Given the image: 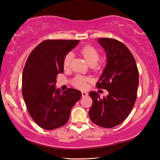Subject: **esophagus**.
Masks as SVG:
<instances>
[{
  "mask_svg": "<svg viewBox=\"0 0 160 160\" xmlns=\"http://www.w3.org/2000/svg\"><path fill=\"white\" fill-rule=\"evenodd\" d=\"M88 93L87 92H82V97H86V96H88Z\"/></svg>",
  "mask_w": 160,
  "mask_h": 160,
  "instance_id": "obj_1",
  "label": "esophagus"
}]
</instances>
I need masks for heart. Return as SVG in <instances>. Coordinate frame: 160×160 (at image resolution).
<instances>
[{"mask_svg":"<svg viewBox=\"0 0 160 160\" xmlns=\"http://www.w3.org/2000/svg\"><path fill=\"white\" fill-rule=\"evenodd\" d=\"M80 53L85 59L89 65H96L99 59V53L95 48L90 45H85L80 48ZM72 55L71 53H68L64 56L63 66L64 68H67L70 66ZM90 81V78L83 75H78L72 80V85L78 89H85L88 85V82Z\"/></svg>","mask_w":160,"mask_h":160,"instance_id":"obj_1","label":"heart"}]
</instances>
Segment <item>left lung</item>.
Instances as JSON below:
<instances>
[{
  "instance_id": "left-lung-1",
  "label": "left lung",
  "mask_w": 160,
  "mask_h": 160,
  "mask_svg": "<svg viewBox=\"0 0 160 160\" xmlns=\"http://www.w3.org/2000/svg\"><path fill=\"white\" fill-rule=\"evenodd\" d=\"M98 42L106 51L107 63L96 86L109 94L100 98L96 92L89 93L92 99L89 116L96 125L113 128L128 117L134 106L138 70L133 56L122 42L112 38H99Z\"/></svg>"
}]
</instances>
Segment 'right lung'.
I'll return each instance as SVG.
<instances>
[{
  "instance_id": "obj_1",
  "label": "right lung",
  "mask_w": 160,
  "mask_h": 160,
  "mask_svg": "<svg viewBox=\"0 0 160 160\" xmlns=\"http://www.w3.org/2000/svg\"><path fill=\"white\" fill-rule=\"evenodd\" d=\"M79 40L47 39L29 54L22 72V96L29 115L46 130L61 127L68 121L70 111L81 98V92L56 89V77L63 72L64 56Z\"/></svg>"
}]
</instances>
